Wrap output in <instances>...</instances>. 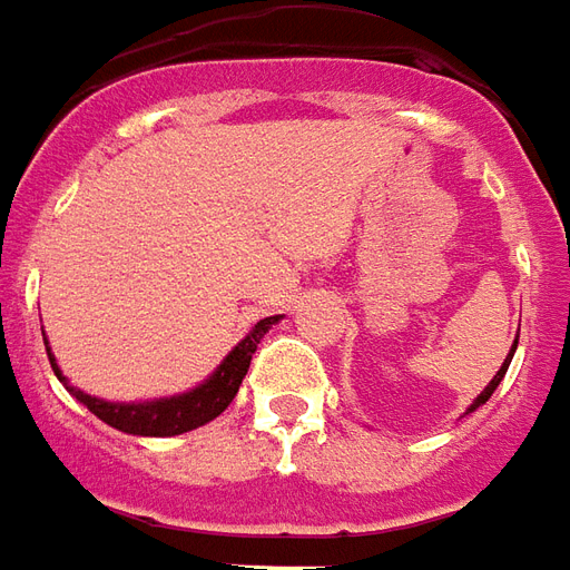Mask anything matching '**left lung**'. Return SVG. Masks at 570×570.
<instances>
[{
  "label": "left lung",
  "instance_id": "obj_1",
  "mask_svg": "<svg viewBox=\"0 0 570 570\" xmlns=\"http://www.w3.org/2000/svg\"><path fill=\"white\" fill-rule=\"evenodd\" d=\"M517 340H519V334H517ZM513 352H517V343H513V348H510V358H513ZM510 358H507L504 364H501V371L495 373V380H492V382H489V385H485L483 394H480V397H476V401H473V404H471V410H476V406L485 404V401H489V397H492V392H495V389H498V382L504 380L507 367H510Z\"/></svg>",
  "mask_w": 570,
  "mask_h": 570
}]
</instances>
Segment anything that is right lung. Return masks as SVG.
<instances>
[{
	"instance_id": "right-lung-1",
	"label": "right lung",
	"mask_w": 570,
	"mask_h": 570,
	"mask_svg": "<svg viewBox=\"0 0 570 570\" xmlns=\"http://www.w3.org/2000/svg\"><path fill=\"white\" fill-rule=\"evenodd\" d=\"M273 322H279V315H269L264 322H257L255 331L245 336L243 343L222 361V367L188 394L160 397V401H148V404H109V401L90 397V394L78 392V389H69V392L94 416L102 419L106 425L118 428L124 434H139V438H173V434H185V431H194V428L206 425L215 416H222L224 410L230 406V401L239 392V385H243L245 373H248V364H252L257 343H261V336L267 334ZM48 358H51L53 373L63 380V373L57 371V364H53L51 348H48Z\"/></svg>"
}]
</instances>
